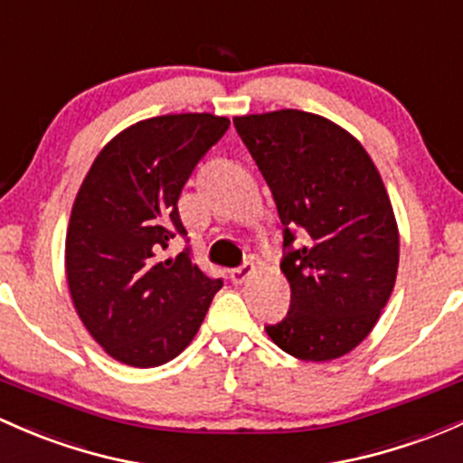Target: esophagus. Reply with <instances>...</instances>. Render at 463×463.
I'll list each match as a JSON object with an SVG mask.
<instances>
[{"label":"esophagus","instance_id":"obj_1","mask_svg":"<svg viewBox=\"0 0 463 463\" xmlns=\"http://www.w3.org/2000/svg\"><path fill=\"white\" fill-rule=\"evenodd\" d=\"M252 272H255V264H252V261H244V264H241L240 269L231 270L232 284H244V281L250 279Z\"/></svg>","mask_w":463,"mask_h":463}]
</instances>
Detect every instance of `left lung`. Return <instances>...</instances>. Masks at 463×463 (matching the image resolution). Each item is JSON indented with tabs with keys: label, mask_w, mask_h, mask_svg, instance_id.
I'll return each mask as SVG.
<instances>
[{
	"label": "left lung",
	"mask_w": 463,
	"mask_h": 463,
	"mask_svg": "<svg viewBox=\"0 0 463 463\" xmlns=\"http://www.w3.org/2000/svg\"><path fill=\"white\" fill-rule=\"evenodd\" d=\"M275 197L290 308L266 333L304 362H330L368 337L392 293L399 232L364 146L304 110L232 119Z\"/></svg>",
	"instance_id": "left-lung-1"
}]
</instances>
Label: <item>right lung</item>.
Returning a JSON list of instances; mask_svg holds the SVG:
<instances>
[{"label": "right lung", "instance_id": "obj_1", "mask_svg": "<svg viewBox=\"0 0 463 463\" xmlns=\"http://www.w3.org/2000/svg\"><path fill=\"white\" fill-rule=\"evenodd\" d=\"M228 126L211 113L137 121L101 148L81 182L66 279L86 330L117 362L153 368L177 357L223 286L193 264L188 248L164 261L159 252L186 237L177 199Z\"/></svg>", "mask_w": 463, "mask_h": 463}]
</instances>
